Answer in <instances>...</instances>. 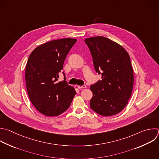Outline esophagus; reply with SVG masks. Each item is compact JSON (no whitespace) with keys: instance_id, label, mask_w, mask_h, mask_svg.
<instances>
[{"instance_id":"esophagus-1","label":"esophagus","mask_w":159,"mask_h":159,"mask_svg":"<svg viewBox=\"0 0 159 159\" xmlns=\"http://www.w3.org/2000/svg\"><path fill=\"white\" fill-rule=\"evenodd\" d=\"M78 88H79V89H83L86 88V85H79V86H78Z\"/></svg>"}]
</instances>
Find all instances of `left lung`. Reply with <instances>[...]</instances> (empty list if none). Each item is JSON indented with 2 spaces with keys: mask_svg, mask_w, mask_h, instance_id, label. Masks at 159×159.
Masks as SVG:
<instances>
[{
  "mask_svg": "<svg viewBox=\"0 0 159 159\" xmlns=\"http://www.w3.org/2000/svg\"><path fill=\"white\" fill-rule=\"evenodd\" d=\"M96 72L102 80L90 86V108L102 116L120 112L127 105L133 89L134 72L127 52L120 45L102 36L85 39Z\"/></svg>",
  "mask_w": 159,
  "mask_h": 159,
  "instance_id": "obj_1",
  "label": "left lung"
}]
</instances>
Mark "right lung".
I'll return each instance as SVG.
<instances>
[{"instance_id":"add662e5","label":"right lung","mask_w":159,"mask_h":159,"mask_svg":"<svg viewBox=\"0 0 159 159\" xmlns=\"http://www.w3.org/2000/svg\"><path fill=\"white\" fill-rule=\"evenodd\" d=\"M76 42L70 38L52 40L36 47L29 56L25 73L27 93L34 106L46 116L66 111L76 93L66 80L58 82L65 59Z\"/></svg>"}]
</instances>
